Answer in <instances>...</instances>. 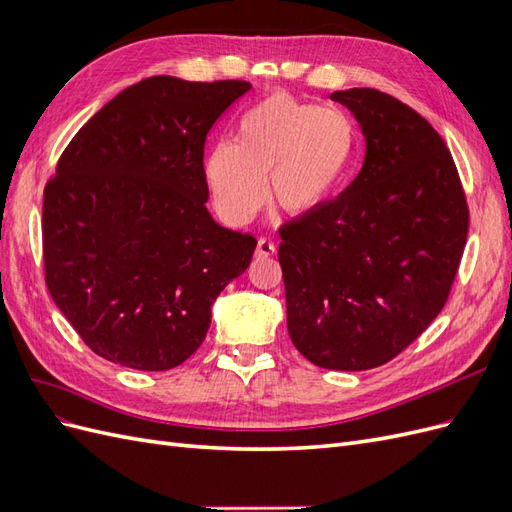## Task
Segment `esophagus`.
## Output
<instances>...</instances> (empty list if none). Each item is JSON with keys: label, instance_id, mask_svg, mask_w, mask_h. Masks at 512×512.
Wrapping results in <instances>:
<instances>
[{"label": "esophagus", "instance_id": "esophagus-1", "mask_svg": "<svg viewBox=\"0 0 512 512\" xmlns=\"http://www.w3.org/2000/svg\"><path fill=\"white\" fill-rule=\"evenodd\" d=\"M273 254H275V243L271 239L260 237L258 243H256V256L258 258H269Z\"/></svg>", "mask_w": 512, "mask_h": 512}]
</instances>
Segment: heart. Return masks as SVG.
<instances>
[{
	"label": "heart",
	"mask_w": 512,
	"mask_h": 512,
	"mask_svg": "<svg viewBox=\"0 0 512 512\" xmlns=\"http://www.w3.org/2000/svg\"><path fill=\"white\" fill-rule=\"evenodd\" d=\"M361 134L339 108L273 91L245 108L235 143L220 141L205 160L213 205L232 226L250 222L269 198L290 215L312 213L335 198L359 158Z\"/></svg>",
	"instance_id": "1"
}]
</instances>
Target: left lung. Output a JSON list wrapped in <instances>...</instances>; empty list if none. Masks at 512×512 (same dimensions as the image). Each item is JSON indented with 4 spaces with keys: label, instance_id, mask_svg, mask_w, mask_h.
I'll return each instance as SVG.
<instances>
[{
    "label": "left lung",
    "instance_id": "obj_1",
    "mask_svg": "<svg viewBox=\"0 0 512 512\" xmlns=\"http://www.w3.org/2000/svg\"><path fill=\"white\" fill-rule=\"evenodd\" d=\"M361 123V173L280 228L292 344L324 369H374L408 348L448 299L470 211L442 136L378 89L335 91Z\"/></svg>",
    "mask_w": 512,
    "mask_h": 512
}]
</instances>
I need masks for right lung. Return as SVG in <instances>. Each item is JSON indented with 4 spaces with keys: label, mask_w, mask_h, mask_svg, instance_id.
<instances>
[{
    "label": "right lung",
    "mask_w": 512,
    "mask_h": 512,
    "mask_svg": "<svg viewBox=\"0 0 512 512\" xmlns=\"http://www.w3.org/2000/svg\"><path fill=\"white\" fill-rule=\"evenodd\" d=\"M247 81L151 76L104 104L44 188V280L102 359L166 371L198 350L211 305L256 239L207 211L205 141Z\"/></svg>",
    "instance_id": "right-lung-1"
}]
</instances>
